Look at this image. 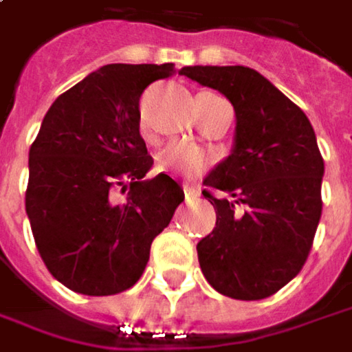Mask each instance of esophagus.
Here are the masks:
<instances>
[{
	"mask_svg": "<svg viewBox=\"0 0 352 352\" xmlns=\"http://www.w3.org/2000/svg\"><path fill=\"white\" fill-rule=\"evenodd\" d=\"M183 190H185V197H187V200L188 199H197V197L200 195L199 188L190 187V185H183Z\"/></svg>",
	"mask_w": 352,
	"mask_h": 352,
	"instance_id": "obj_1",
	"label": "esophagus"
}]
</instances>
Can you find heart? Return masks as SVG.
<instances>
[{"mask_svg":"<svg viewBox=\"0 0 352 352\" xmlns=\"http://www.w3.org/2000/svg\"><path fill=\"white\" fill-rule=\"evenodd\" d=\"M210 164L208 153L197 144L177 140L157 153V169L181 177H197Z\"/></svg>","mask_w":352,"mask_h":352,"instance_id":"obj_1","label":"heart"}]
</instances>
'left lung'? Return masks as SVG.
Wrapping results in <instances>:
<instances>
[{
  "label": "left lung",
  "mask_w": 352,
  "mask_h": 352,
  "mask_svg": "<svg viewBox=\"0 0 352 352\" xmlns=\"http://www.w3.org/2000/svg\"><path fill=\"white\" fill-rule=\"evenodd\" d=\"M183 76L234 104V146L204 179L216 228L197 243L202 274L236 300L273 296L308 259L321 216L323 160L304 111L245 66H187Z\"/></svg>",
  "instance_id": "left-lung-1"
}]
</instances>
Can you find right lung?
Wrapping results in <instances>:
<instances>
[{"label":"right lung","mask_w":352,"mask_h":352,"mask_svg":"<svg viewBox=\"0 0 352 352\" xmlns=\"http://www.w3.org/2000/svg\"><path fill=\"white\" fill-rule=\"evenodd\" d=\"M173 74V64L99 67L56 99L32 142L25 210L46 269L74 292L111 296L136 285L153 237L185 200L169 175L144 179L153 160L140 95Z\"/></svg>","instance_id":"1"}]
</instances>
